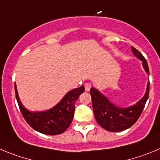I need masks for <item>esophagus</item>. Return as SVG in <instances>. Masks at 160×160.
I'll return each instance as SVG.
<instances>
[{
  "label": "esophagus",
  "mask_w": 160,
  "mask_h": 160,
  "mask_svg": "<svg viewBox=\"0 0 160 160\" xmlns=\"http://www.w3.org/2000/svg\"><path fill=\"white\" fill-rule=\"evenodd\" d=\"M91 87H92V84L89 83H86L85 85H84V88H85V91L86 92H89L90 91Z\"/></svg>",
  "instance_id": "34e87169"
}]
</instances>
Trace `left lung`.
I'll return each mask as SVG.
<instances>
[{"label":"left lung","mask_w":160,"mask_h":160,"mask_svg":"<svg viewBox=\"0 0 160 160\" xmlns=\"http://www.w3.org/2000/svg\"><path fill=\"white\" fill-rule=\"evenodd\" d=\"M132 50L134 56L142 61L147 74H149L148 62L143 56L134 47H132ZM90 93L92 100L93 112L97 123L108 132H121L131 128L140 116L149 96V82L143 98L128 108L116 106L95 88L90 89Z\"/></svg>","instance_id":"left-lung-1"}]
</instances>
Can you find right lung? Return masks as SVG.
Wrapping results in <instances>:
<instances>
[{"label": "right lung", "mask_w": 160, "mask_h": 160, "mask_svg": "<svg viewBox=\"0 0 160 160\" xmlns=\"http://www.w3.org/2000/svg\"><path fill=\"white\" fill-rule=\"evenodd\" d=\"M83 92L84 86L82 85L66 93L62 100L52 108L43 112H31L21 103L15 84L16 98L23 117L34 130L49 136L59 135L67 130L74 116L75 103Z\"/></svg>", "instance_id": "1"}]
</instances>
